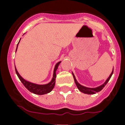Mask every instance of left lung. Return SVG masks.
I'll return each mask as SVG.
<instances>
[{
	"label": "left lung",
	"mask_w": 125,
	"mask_h": 125,
	"mask_svg": "<svg viewBox=\"0 0 125 125\" xmlns=\"http://www.w3.org/2000/svg\"><path fill=\"white\" fill-rule=\"evenodd\" d=\"M113 73V69L112 72L111 74H110L108 78L107 79L106 81H105V82H104L103 84H102V85H100V86H98L97 87H95V88H89V87H84V86H83L81 85V84H80L78 82H77V81H76V78H75V76H74V74L73 73H72V74H73V78L74 80V82H75L76 85V86L77 88H78V89L81 92L84 93V94H96V93H97V92H100V90H102V89L104 87V86H105L106 84L107 83V82H108L110 80V77H111L112 76Z\"/></svg>",
	"instance_id": "obj_1"
}]
</instances>
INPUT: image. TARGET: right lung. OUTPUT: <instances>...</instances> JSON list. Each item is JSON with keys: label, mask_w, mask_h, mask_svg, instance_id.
Instances as JSON below:
<instances>
[{"label": "right lung", "mask_w": 125, "mask_h": 125, "mask_svg": "<svg viewBox=\"0 0 125 125\" xmlns=\"http://www.w3.org/2000/svg\"><path fill=\"white\" fill-rule=\"evenodd\" d=\"M21 41V39H20ZM19 41V42H20ZM19 43L17 44V48L16 50V52L17 51V49H18V46ZM61 62H59L58 63H57L56 64L55 66H54V71H53V78L51 81V82H49L48 84H38L35 83H33L30 82H28L26 80L24 79L20 75L19 73H18V71H17L16 68L15 67V71L17 75L19 77V79H20V81L25 86V87L26 89H28V90H29L30 92L33 94H39V95H42V94H47L48 93L51 92L52 90L54 88V84H55V79L56 77V71L58 69V67L59 65V64L61 63Z\"/></svg>", "instance_id": "obj_1"}]
</instances>
